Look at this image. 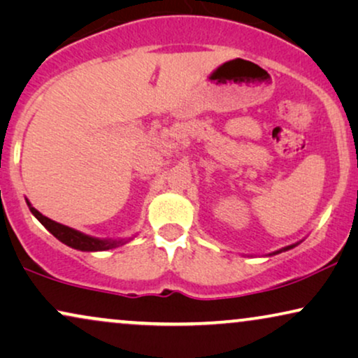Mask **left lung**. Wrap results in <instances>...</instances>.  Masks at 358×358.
I'll return each instance as SVG.
<instances>
[{
  "label": "left lung",
  "instance_id": "1",
  "mask_svg": "<svg viewBox=\"0 0 358 358\" xmlns=\"http://www.w3.org/2000/svg\"><path fill=\"white\" fill-rule=\"evenodd\" d=\"M292 247H293V245H289V247H287V249H285V250H288V249H292Z\"/></svg>",
  "mask_w": 358,
  "mask_h": 358
}]
</instances>
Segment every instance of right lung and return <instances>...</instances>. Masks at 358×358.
I'll use <instances>...</instances> for the list:
<instances>
[{
    "instance_id": "1",
    "label": "right lung",
    "mask_w": 358,
    "mask_h": 358,
    "mask_svg": "<svg viewBox=\"0 0 358 358\" xmlns=\"http://www.w3.org/2000/svg\"><path fill=\"white\" fill-rule=\"evenodd\" d=\"M29 209L52 236H55L60 242H64V244H66L69 247H73V249L87 250V252L108 250V249H114V247L121 244V241H101V239H94V237L85 236L82 232L75 231V229H70L64 226V224H59L52 221L49 217L42 216V214L37 211L36 208H32L31 204H29Z\"/></svg>"
}]
</instances>
